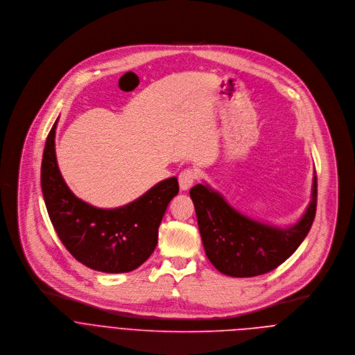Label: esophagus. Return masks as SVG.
<instances>
[{"instance_id": "obj_1", "label": "esophagus", "mask_w": 355, "mask_h": 355, "mask_svg": "<svg viewBox=\"0 0 355 355\" xmlns=\"http://www.w3.org/2000/svg\"><path fill=\"white\" fill-rule=\"evenodd\" d=\"M196 182V172L193 169H184L179 175V186L182 191H187Z\"/></svg>"}]
</instances>
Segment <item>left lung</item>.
I'll return each mask as SVG.
<instances>
[{
	"instance_id": "left-lung-1",
	"label": "left lung",
	"mask_w": 355,
	"mask_h": 355,
	"mask_svg": "<svg viewBox=\"0 0 355 355\" xmlns=\"http://www.w3.org/2000/svg\"><path fill=\"white\" fill-rule=\"evenodd\" d=\"M190 197L202 246L212 266L225 275L254 277L284 263L306 238L316 214L318 179L315 173L305 214L287 228L243 216L208 184L191 187Z\"/></svg>"
}]
</instances>
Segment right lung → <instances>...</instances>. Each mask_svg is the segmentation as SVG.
I'll list each match as a JSON object with an SVG mask.
<instances>
[{
    "label": "right lung",
    "mask_w": 355,
    "mask_h": 355,
    "mask_svg": "<svg viewBox=\"0 0 355 355\" xmlns=\"http://www.w3.org/2000/svg\"><path fill=\"white\" fill-rule=\"evenodd\" d=\"M55 120L42 159V191L50 221L67 250L80 263L102 272H128L155 250L158 228L171 200L179 193L169 178L137 200L117 208H98L69 190L55 158Z\"/></svg>",
    "instance_id": "obj_1"
}]
</instances>
